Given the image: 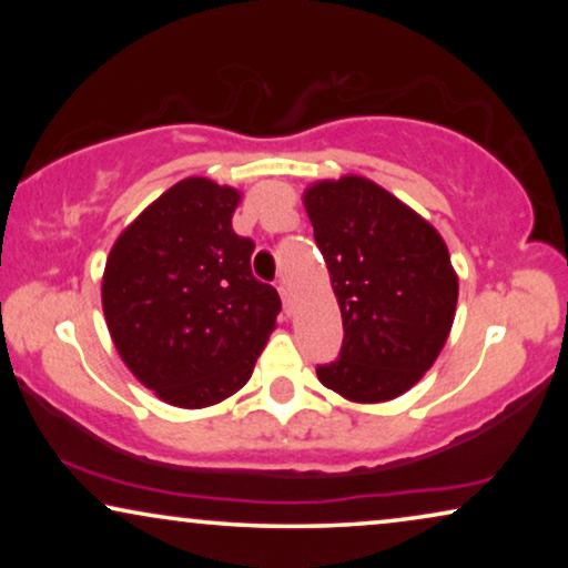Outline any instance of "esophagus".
<instances>
[{
    "mask_svg": "<svg viewBox=\"0 0 568 568\" xmlns=\"http://www.w3.org/2000/svg\"><path fill=\"white\" fill-rule=\"evenodd\" d=\"M276 290H278V297L284 302V313H292V290L286 286V282H278Z\"/></svg>",
    "mask_w": 568,
    "mask_h": 568,
    "instance_id": "esophagus-1",
    "label": "esophagus"
}]
</instances>
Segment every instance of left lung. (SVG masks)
Listing matches in <instances>:
<instances>
[{"instance_id":"1","label":"left lung","mask_w":568,"mask_h":568,"mask_svg":"<svg viewBox=\"0 0 568 568\" xmlns=\"http://www.w3.org/2000/svg\"><path fill=\"white\" fill-rule=\"evenodd\" d=\"M344 321L336 362L317 379L352 403L410 390L453 331L457 274L445 240L422 214L362 175L302 193Z\"/></svg>"}]
</instances>
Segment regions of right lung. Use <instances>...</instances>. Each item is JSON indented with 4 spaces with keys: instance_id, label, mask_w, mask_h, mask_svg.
<instances>
[{
    "instance_id": "obj_1",
    "label": "right lung",
    "mask_w": 568,
    "mask_h": 568,
    "mask_svg": "<svg viewBox=\"0 0 568 568\" xmlns=\"http://www.w3.org/2000/svg\"><path fill=\"white\" fill-rule=\"evenodd\" d=\"M240 191L183 178L115 240L103 313L139 383L178 408L235 395L276 328V290L253 276V240L232 230Z\"/></svg>"
}]
</instances>
